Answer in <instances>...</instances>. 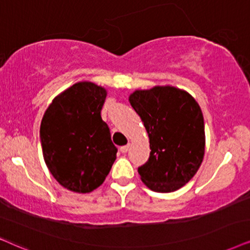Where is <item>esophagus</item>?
<instances>
[{
    "label": "esophagus",
    "instance_id": "esophagus-1",
    "mask_svg": "<svg viewBox=\"0 0 250 250\" xmlns=\"http://www.w3.org/2000/svg\"><path fill=\"white\" fill-rule=\"evenodd\" d=\"M128 150H129V144L128 145H125V146L120 147V151H121L122 153H127Z\"/></svg>",
    "mask_w": 250,
    "mask_h": 250
}]
</instances>
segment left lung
I'll return each instance as SVG.
<instances>
[{"instance_id":"left-lung-1","label":"left lung","mask_w":250,"mask_h":250,"mask_svg":"<svg viewBox=\"0 0 250 250\" xmlns=\"http://www.w3.org/2000/svg\"><path fill=\"white\" fill-rule=\"evenodd\" d=\"M129 103L148 136L150 158L138 167L141 180L157 192H172L188 183L203 162V113L187 91L157 85L136 90Z\"/></svg>"}]
</instances>
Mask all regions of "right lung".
<instances>
[{"instance_id":"right-lung-1","label":"right lung","mask_w":250,"mask_h":250,"mask_svg":"<svg viewBox=\"0 0 250 250\" xmlns=\"http://www.w3.org/2000/svg\"><path fill=\"white\" fill-rule=\"evenodd\" d=\"M105 87L78 82L58 94L40 125L47 168L62 187L91 192L102 186L116 159L118 148L102 119Z\"/></svg>"}]
</instances>
